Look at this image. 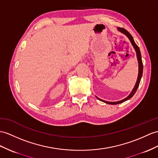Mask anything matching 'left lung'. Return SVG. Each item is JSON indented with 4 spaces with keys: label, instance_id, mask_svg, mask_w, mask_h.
<instances>
[{
    "label": "left lung",
    "instance_id": "obj_1",
    "mask_svg": "<svg viewBox=\"0 0 158 158\" xmlns=\"http://www.w3.org/2000/svg\"><path fill=\"white\" fill-rule=\"evenodd\" d=\"M118 30L120 31L121 32L123 33L124 34H125L128 37V38L129 39L131 43L132 44V45H133V47L135 48V49L136 51V53H137V60H138V62H139V74H138V78H137V82L135 84V87L133 88V89L132 90V92H131V94L128 96L126 98L122 100V101H118V102H108V101H102V100L98 98H97L98 99H99L100 101H101L104 102H105L106 104H110V105H117V104H120V103H122L123 102L126 101H127V100L130 99L135 94V93L138 87H139V83H140V81H141V78L142 77V74H143V62H142V60H141V52H140V50H139V48L138 46L136 45V44L135 43V41L133 40V37L131 36V35L127 31L126 29H123V28H121V27H118Z\"/></svg>",
    "mask_w": 158,
    "mask_h": 158
}]
</instances>
